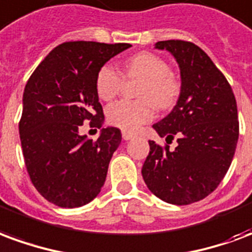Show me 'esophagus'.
I'll list each match as a JSON object with an SVG mask.
<instances>
[{
	"instance_id": "34e87169",
	"label": "esophagus",
	"mask_w": 252,
	"mask_h": 252,
	"mask_svg": "<svg viewBox=\"0 0 252 252\" xmlns=\"http://www.w3.org/2000/svg\"><path fill=\"white\" fill-rule=\"evenodd\" d=\"M133 137H135V135L131 133V132L123 131V139H124V140H131V139H133Z\"/></svg>"
}]
</instances>
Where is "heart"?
Wrapping results in <instances>:
<instances>
[{
    "label": "heart",
    "instance_id": "b5f03b06",
    "mask_svg": "<svg viewBox=\"0 0 252 252\" xmlns=\"http://www.w3.org/2000/svg\"><path fill=\"white\" fill-rule=\"evenodd\" d=\"M124 71L129 78L142 79L137 90V101H117L106 110L110 124L128 132L137 131L153 119L154 105L159 109L173 108L180 97L181 85L170 72L162 58L151 52H139L124 63ZM123 85L120 72L110 64H104L97 72L95 90L101 99L110 101L119 94Z\"/></svg>",
    "mask_w": 252,
    "mask_h": 252
}]
</instances>
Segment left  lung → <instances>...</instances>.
I'll list each match as a JSON object with an SVG mask.
<instances>
[{"label":"left lung","instance_id":"8db88e82","mask_svg":"<svg viewBox=\"0 0 252 252\" xmlns=\"http://www.w3.org/2000/svg\"><path fill=\"white\" fill-rule=\"evenodd\" d=\"M155 48L175 58L181 93L173 110L153 128L167 143L177 136L178 146L170 150L150 140L142 175L160 200L189 205L211 194L231 166L239 137L236 99L222 72L198 46L164 40Z\"/></svg>","mask_w":252,"mask_h":252}]
</instances>
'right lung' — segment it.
<instances>
[{
	"label": "right lung",
	"instance_id": "right-lung-1",
	"mask_svg": "<svg viewBox=\"0 0 252 252\" xmlns=\"http://www.w3.org/2000/svg\"><path fill=\"white\" fill-rule=\"evenodd\" d=\"M129 47L67 41L44 58L25 85L19 131L27 171L37 191L61 208L86 205L104 186L121 132L102 128L95 78L110 58ZM86 120L101 128L95 142L79 135Z\"/></svg>",
	"mask_w": 252,
	"mask_h": 252
}]
</instances>
